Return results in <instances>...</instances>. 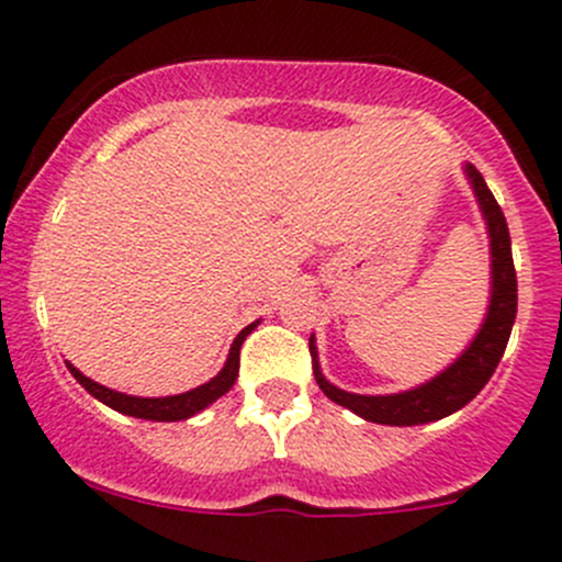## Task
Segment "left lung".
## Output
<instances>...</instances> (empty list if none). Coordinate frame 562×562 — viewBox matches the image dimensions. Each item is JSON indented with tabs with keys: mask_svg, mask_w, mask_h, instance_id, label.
I'll use <instances>...</instances> for the list:
<instances>
[{
	"mask_svg": "<svg viewBox=\"0 0 562 562\" xmlns=\"http://www.w3.org/2000/svg\"><path fill=\"white\" fill-rule=\"evenodd\" d=\"M464 171L470 176V184H473L479 206L484 212L486 228H490L492 302L484 326H481V331L475 334L470 348L459 356L454 364L446 372H440L438 378H432L429 383H424V386L402 391V394H350V391L331 386L323 378L321 367H317L315 339L310 337V353H313V372L317 386H321L328 400L359 413L367 422L389 424V427H416V424H429L451 416V413L468 405L490 383L497 364H501L508 337H512L514 317H517V271H514L512 258V236H508V225L501 212V203L490 192L484 176L475 171V166H470V162L464 166Z\"/></svg>",
	"mask_w": 562,
	"mask_h": 562,
	"instance_id": "left-lung-1",
	"label": "left lung"
}]
</instances>
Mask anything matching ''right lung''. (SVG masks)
<instances>
[{
    "label": "right lung",
    "instance_id": "1",
    "mask_svg": "<svg viewBox=\"0 0 562 562\" xmlns=\"http://www.w3.org/2000/svg\"><path fill=\"white\" fill-rule=\"evenodd\" d=\"M255 326H258V323H249L247 328H241L239 337L234 339V345H231V353H228V361H225L223 372H220L217 378H212V381H209V383H203V386L187 391V394L157 396V400H149V396L119 394V391L105 389V386H100V383L89 381V378L81 375V372H78L72 364H67V370H70V375L76 378V381L81 383V386L87 389L89 394L94 396V400H100V402H103V405L113 407V411L124 413V416L146 418V422H181V418H190V416H195V413H201L203 407H209L214 400H220V396H223L225 391H231V386H234V383H236V375H239V350H241V342H245L247 334L252 331Z\"/></svg>",
    "mask_w": 562,
    "mask_h": 562
}]
</instances>
